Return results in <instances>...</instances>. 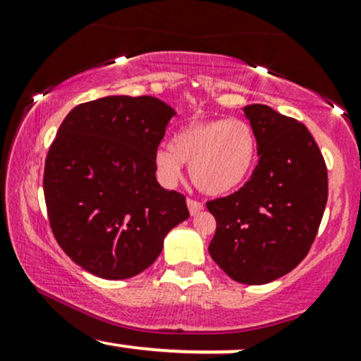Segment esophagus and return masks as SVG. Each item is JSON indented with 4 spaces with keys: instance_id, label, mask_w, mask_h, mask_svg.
Returning <instances> with one entry per match:
<instances>
[{
    "instance_id": "esophagus-1",
    "label": "esophagus",
    "mask_w": 361,
    "mask_h": 361,
    "mask_svg": "<svg viewBox=\"0 0 361 361\" xmlns=\"http://www.w3.org/2000/svg\"><path fill=\"white\" fill-rule=\"evenodd\" d=\"M186 205H188V210L192 215H197L202 209H204V204H200L198 200H193V198H188V200H186Z\"/></svg>"
}]
</instances>
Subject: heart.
<instances>
[{
    "label": "heart",
    "instance_id": "b5f03b06",
    "mask_svg": "<svg viewBox=\"0 0 361 361\" xmlns=\"http://www.w3.org/2000/svg\"><path fill=\"white\" fill-rule=\"evenodd\" d=\"M256 135L243 118L195 120L154 154L157 180L175 186L190 164L195 186L207 195H227L241 186L255 168Z\"/></svg>",
    "mask_w": 361,
    "mask_h": 361
}]
</instances>
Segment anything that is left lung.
Wrapping results in <instances>:
<instances>
[{"label": "left lung", "instance_id": "1", "mask_svg": "<svg viewBox=\"0 0 361 361\" xmlns=\"http://www.w3.org/2000/svg\"><path fill=\"white\" fill-rule=\"evenodd\" d=\"M258 164L238 192L207 202L217 229L212 259L239 283L263 285L307 256L327 202L324 157L307 127L267 105H247Z\"/></svg>", "mask_w": 361, "mask_h": 361}]
</instances>
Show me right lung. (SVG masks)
<instances>
[{
    "instance_id": "obj_1",
    "label": "right lung",
    "mask_w": 361,
    "mask_h": 361,
    "mask_svg": "<svg viewBox=\"0 0 361 361\" xmlns=\"http://www.w3.org/2000/svg\"><path fill=\"white\" fill-rule=\"evenodd\" d=\"M175 110L154 97L74 106L49 147L44 197L54 238L86 271L139 275L190 217L185 195L157 183L154 154Z\"/></svg>"
}]
</instances>
